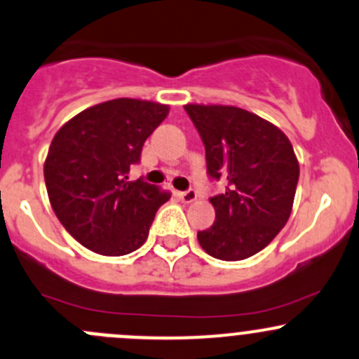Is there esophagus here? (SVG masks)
I'll use <instances>...</instances> for the list:
<instances>
[{
    "label": "esophagus",
    "mask_w": 359,
    "mask_h": 359,
    "mask_svg": "<svg viewBox=\"0 0 359 359\" xmlns=\"http://www.w3.org/2000/svg\"><path fill=\"white\" fill-rule=\"evenodd\" d=\"M179 198L184 201V203H193V201L198 198V193L194 189H187V191H182V193H179Z\"/></svg>",
    "instance_id": "1"
}]
</instances>
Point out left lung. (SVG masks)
Instances as JSON below:
<instances>
[{
    "label": "left lung",
    "instance_id": "8db88e82",
    "mask_svg": "<svg viewBox=\"0 0 359 359\" xmlns=\"http://www.w3.org/2000/svg\"><path fill=\"white\" fill-rule=\"evenodd\" d=\"M205 145L207 173L224 191L210 198L215 221L198 231L201 249L222 261L254 256L286 226L300 166L272 123L226 105L184 107Z\"/></svg>",
    "mask_w": 359,
    "mask_h": 359
}]
</instances>
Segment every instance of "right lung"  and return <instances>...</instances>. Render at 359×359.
Instances as JSON below:
<instances>
[{
    "mask_svg": "<svg viewBox=\"0 0 359 359\" xmlns=\"http://www.w3.org/2000/svg\"><path fill=\"white\" fill-rule=\"evenodd\" d=\"M168 116V107L119 98L86 109L55 133L45 159L48 200L66 231L103 256H124L147 240L170 194L138 179L130 166Z\"/></svg>",
    "mask_w": 359,
    "mask_h": 359,
    "instance_id": "obj_1",
    "label": "right lung"
}]
</instances>
